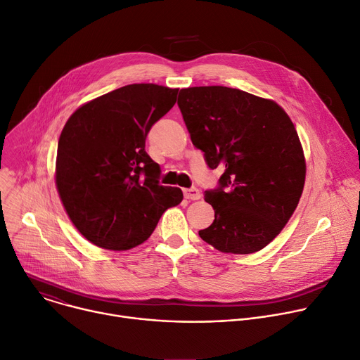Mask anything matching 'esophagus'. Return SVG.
Here are the masks:
<instances>
[{"label": "esophagus", "mask_w": 360, "mask_h": 360, "mask_svg": "<svg viewBox=\"0 0 360 360\" xmlns=\"http://www.w3.org/2000/svg\"><path fill=\"white\" fill-rule=\"evenodd\" d=\"M183 193H184V197L188 198V200H198V198H200V191L197 188H184Z\"/></svg>", "instance_id": "1"}]
</instances>
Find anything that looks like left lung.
<instances>
[{"label": "left lung", "mask_w": 360, "mask_h": 360, "mask_svg": "<svg viewBox=\"0 0 360 360\" xmlns=\"http://www.w3.org/2000/svg\"><path fill=\"white\" fill-rule=\"evenodd\" d=\"M177 104L207 166L224 170L205 194L214 221L198 234L223 253L262 250L286 226L304 187V154L290 117L273 100L223 86L183 89Z\"/></svg>", "instance_id": "1"}]
</instances>
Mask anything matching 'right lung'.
I'll return each mask as SVG.
<instances>
[{
    "mask_svg": "<svg viewBox=\"0 0 360 360\" xmlns=\"http://www.w3.org/2000/svg\"><path fill=\"white\" fill-rule=\"evenodd\" d=\"M179 89L130 84L78 107L61 131L56 186L63 206L89 242L107 250L133 249L183 191L158 183L162 170L146 137L177 100Z\"/></svg>",
    "mask_w": 360,
    "mask_h": 360,
    "instance_id": "1",
    "label": "right lung"
}]
</instances>
